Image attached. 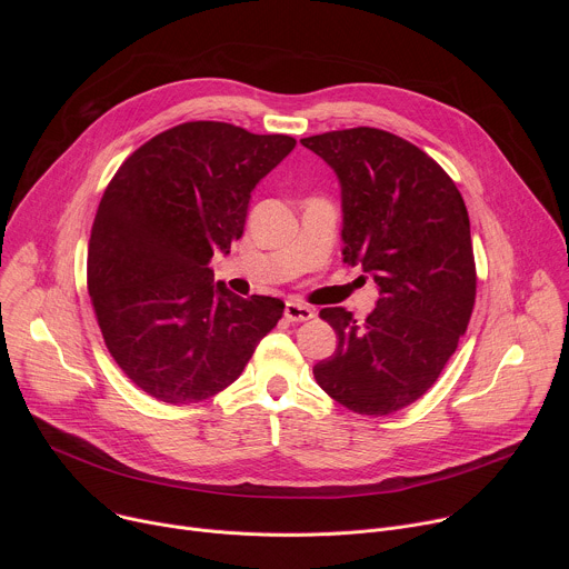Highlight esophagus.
I'll return each instance as SVG.
<instances>
[{
	"label": "esophagus",
	"instance_id": "obj_1",
	"mask_svg": "<svg viewBox=\"0 0 569 569\" xmlns=\"http://www.w3.org/2000/svg\"><path fill=\"white\" fill-rule=\"evenodd\" d=\"M283 315H286V319H290V321H308V319L315 317V310H312L310 306L297 301V299H290V301H286Z\"/></svg>",
	"mask_w": 569,
	"mask_h": 569
}]
</instances>
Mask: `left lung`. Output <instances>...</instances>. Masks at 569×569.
Segmentation results:
<instances>
[{
	"label": "left lung",
	"mask_w": 569,
	"mask_h": 569,
	"mask_svg": "<svg viewBox=\"0 0 569 569\" xmlns=\"http://www.w3.org/2000/svg\"><path fill=\"white\" fill-rule=\"evenodd\" d=\"M333 169L342 200V261L378 288L365 321L347 308L319 312L338 333L312 367L345 408L382 417L421 398L466 333L475 303L470 220L432 157L391 132L351 128L301 139Z\"/></svg>",
	"instance_id": "left-lung-1"
}]
</instances>
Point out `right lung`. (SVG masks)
I'll return each instance as SVG.
<instances>
[{"mask_svg":"<svg viewBox=\"0 0 569 569\" xmlns=\"http://www.w3.org/2000/svg\"><path fill=\"white\" fill-rule=\"evenodd\" d=\"M295 143L191 121L134 150L108 184L88 288L108 351L157 400L189 405L222 391L281 319V299H242L213 281L209 263L229 254L252 191Z\"/></svg>","mask_w":569,"mask_h":569,"instance_id":"obj_1","label":"right lung"}]
</instances>
